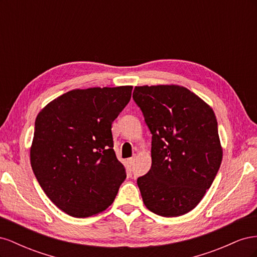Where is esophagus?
Returning <instances> with one entry per match:
<instances>
[{
  "label": "esophagus",
  "mask_w": 257,
  "mask_h": 257,
  "mask_svg": "<svg viewBox=\"0 0 257 257\" xmlns=\"http://www.w3.org/2000/svg\"><path fill=\"white\" fill-rule=\"evenodd\" d=\"M127 163L130 165H134V163H135V157H133V158H130V159H127Z\"/></svg>",
  "instance_id": "obj_1"
}]
</instances>
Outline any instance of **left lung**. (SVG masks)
Returning a JSON list of instances; mask_svg holds the SVG:
<instances>
[{"instance_id": "obj_1", "label": "left lung", "mask_w": 257, "mask_h": 257, "mask_svg": "<svg viewBox=\"0 0 257 257\" xmlns=\"http://www.w3.org/2000/svg\"><path fill=\"white\" fill-rule=\"evenodd\" d=\"M133 99L152 134L151 168L137 179L144 204L166 217L188 213L199 204L221 166L214 112L179 85L135 87Z\"/></svg>"}]
</instances>
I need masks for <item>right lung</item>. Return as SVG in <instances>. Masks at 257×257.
I'll return each instance as SVG.
<instances>
[{"label": "right lung", "mask_w": 257, "mask_h": 257, "mask_svg": "<svg viewBox=\"0 0 257 257\" xmlns=\"http://www.w3.org/2000/svg\"><path fill=\"white\" fill-rule=\"evenodd\" d=\"M131 85L73 90L38 113L31 165L46 195L68 215L104 211L125 180L113 151L111 124L132 94Z\"/></svg>", "instance_id": "right-lung-1"}]
</instances>
